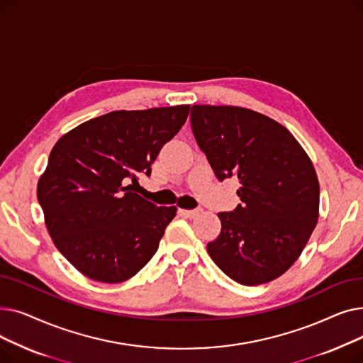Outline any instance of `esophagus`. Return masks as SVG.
Here are the masks:
<instances>
[{
    "label": "esophagus",
    "instance_id": "1",
    "mask_svg": "<svg viewBox=\"0 0 363 363\" xmlns=\"http://www.w3.org/2000/svg\"><path fill=\"white\" fill-rule=\"evenodd\" d=\"M200 208H194V211H184V208H181V211H179V213L181 215H184L185 218H196V216H199L200 215Z\"/></svg>",
    "mask_w": 363,
    "mask_h": 363
}]
</instances>
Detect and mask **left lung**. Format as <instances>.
Returning a JSON list of instances; mask_svg holds the SVG:
<instances>
[{"label":"left lung","mask_w":363,"mask_h":363,"mask_svg":"<svg viewBox=\"0 0 363 363\" xmlns=\"http://www.w3.org/2000/svg\"><path fill=\"white\" fill-rule=\"evenodd\" d=\"M196 141L219 181L237 178L241 204L218 213L222 228L207 244L218 268L242 285L287 272L306 247L319 218V181L293 133L250 108H191Z\"/></svg>","instance_id":"obj_1"}]
</instances>
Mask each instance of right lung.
<instances>
[{
  "label": "right lung",
  "mask_w": 363,
  "mask_h": 363,
  "mask_svg": "<svg viewBox=\"0 0 363 363\" xmlns=\"http://www.w3.org/2000/svg\"><path fill=\"white\" fill-rule=\"evenodd\" d=\"M188 113V104L110 111L52 147L38 181V201L57 250L85 277L123 282L157 252L177 207L143 199L138 179L151 174Z\"/></svg>",
  "instance_id": "right-lung-1"
}]
</instances>
